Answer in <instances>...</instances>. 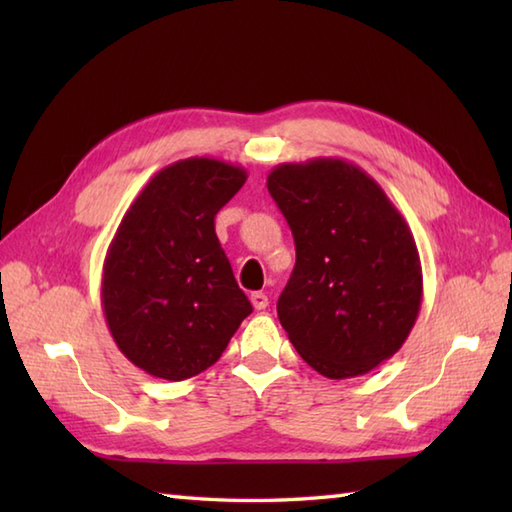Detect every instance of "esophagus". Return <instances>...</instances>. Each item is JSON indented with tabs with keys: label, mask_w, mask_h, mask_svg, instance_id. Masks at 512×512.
I'll use <instances>...</instances> for the list:
<instances>
[{
	"label": "esophagus",
	"mask_w": 512,
	"mask_h": 512,
	"mask_svg": "<svg viewBox=\"0 0 512 512\" xmlns=\"http://www.w3.org/2000/svg\"><path fill=\"white\" fill-rule=\"evenodd\" d=\"M250 303H253L255 310H266L268 308V295H266V292H253V295H250Z\"/></svg>",
	"instance_id": "esophagus-1"
}]
</instances>
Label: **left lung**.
I'll list each match as a JSON object with an SVG mask.
<instances>
[{"instance_id":"1","label":"left lung","mask_w":512,"mask_h":512,"mask_svg":"<svg viewBox=\"0 0 512 512\" xmlns=\"http://www.w3.org/2000/svg\"><path fill=\"white\" fill-rule=\"evenodd\" d=\"M266 184L297 248L277 301L290 343L328 378L372 372L400 350L420 312L422 266L405 217L341 158L284 162Z\"/></svg>"}]
</instances>
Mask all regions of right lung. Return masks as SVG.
Listing matches in <instances>:
<instances>
[{
  "instance_id": "1",
  "label": "right lung",
  "mask_w": 512,
  "mask_h": 512,
  "mask_svg": "<svg viewBox=\"0 0 512 512\" xmlns=\"http://www.w3.org/2000/svg\"><path fill=\"white\" fill-rule=\"evenodd\" d=\"M246 169L187 158L158 171L107 248L101 303L107 328L143 372L184 380L211 367L253 306L239 290L215 215Z\"/></svg>"
}]
</instances>
